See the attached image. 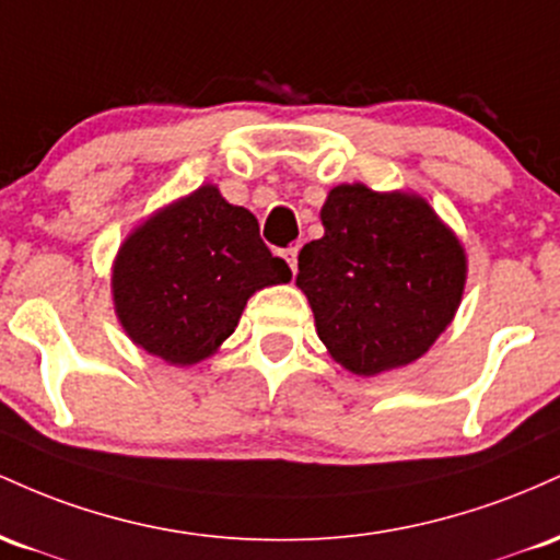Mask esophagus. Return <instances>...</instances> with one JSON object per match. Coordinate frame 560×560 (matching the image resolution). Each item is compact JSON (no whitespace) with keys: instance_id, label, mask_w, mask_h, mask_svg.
I'll use <instances>...</instances> for the list:
<instances>
[{"instance_id":"1","label":"esophagus","mask_w":560,"mask_h":560,"mask_svg":"<svg viewBox=\"0 0 560 560\" xmlns=\"http://www.w3.org/2000/svg\"><path fill=\"white\" fill-rule=\"evenodd\" d=\"M282 259L288 261V267H291V272H296V264H299V246H288L280 250Z\"/></svg>"}]
</instances>
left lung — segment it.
I'll return each instance as SVG.
<instances>
[{
  "label": "left lung",
  "mask_w": 560,
  "mask_h": 560,
  "mask_svg": "<svg viewBox=\"0 0 560 560\" xmlns=\"http://www.w3.org/2000/svg\"><path fill=\"white\" fill-rule=\"evenodd\" d=\"M325 235L299 254L296 285L319 341L357 375H378L425 354L455 317L466 254L423 198L364 185L330 190Z\"/></svg>",
  "instance_id": "8db88e82"
}]
</instances>
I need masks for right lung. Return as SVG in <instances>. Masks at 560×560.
<instances>
[{"instance_id": "right-lung-1", "label": "right lung", "mask_w": 560, "mask_h": 560, "mask_svg": "<svg viewBox=\"0 0 560 560\" xmlns=\"http://www.w3.org/2000/svg\"><path fill=\"white\" fill-rule=\"evenodd\" d=\"M291 280L248 209L206 185L144 222L113 264L124 330L150 354L196 364L237 328L246 301Z\"/></svg>"}]
</instances>
